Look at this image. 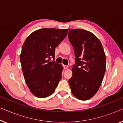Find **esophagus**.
<instances>
[{
  "mask_svg": "<svg viewBox=\"0 0 123 123\" xmlns=\"http://www.w3.org/2000/svg\"><path fill=\"white\" fill-rule=\"evenodd\" d=\"M68 66L63 65V68H64V69H67V68H68Z\"/></svg>",
  "mask_w": 123,
  "mask_h": 123,
  "instance_id": "1",
  "label": "esophagus"
}]
</instances>
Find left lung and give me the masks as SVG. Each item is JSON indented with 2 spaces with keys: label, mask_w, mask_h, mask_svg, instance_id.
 <instances>
[{
  "label": "left lung",
  "mask_w": 123,
  "mask_h": 123,
  "mask_svg": "<svg viewBox=\"0 0 123 123\" xmlns=\"http://www.w3.org/2000/svg\"><path fill=\"white\" fill-rule=\"evenodd\" d=\"M68 37L76 57L68 80L71 92L79 100H89L99 89L106 71L103 46L94 34L84 29H70Z\"/></svg>",
  "instance_id": "obj_1"
}]
</instances>
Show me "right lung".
I'll return each instance as SVG.
<instances>
[{
	"label": "right lung",
	"instance_id": "obj_1",
	"mask_svg": "<svg viewBox=\"0 0 123 123\" xmlns=\"http://www.w3.org/2000/svg\"><path fill=\"white\" fill-rule=\"evenodd\" d=\"M67 32L68 29L44 28L32 33L24 42L20 56L24 77L31 92L38 98L51 95L61 80L63 67L49 60L55 58V48Z\"/></svg>",
	"mask_w": 123,
	"mask_h": 123
}]
</instances>
